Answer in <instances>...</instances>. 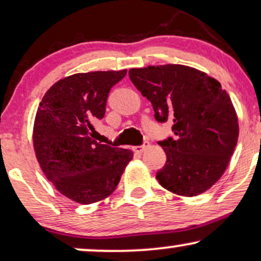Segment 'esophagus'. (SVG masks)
<instances>
[{
	"instance_id": "1",
	"label": "esophagus",
	"mask_w": 261,
	"mask_h": 261,
	"mask_svg": "<svg viewBox=\"0 0 261 261\" xmlns=\"http://www.w3.org/2000/svg\"><path fill=\"white\" fill-rule=\"evenodd\" d=\"M146 146H149V141H144L143 145L134 146V147H133V151H134V152H137V153H141V152H143L144 149H145Z\"/></svg>"
}]
</instances>
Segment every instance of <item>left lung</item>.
Wrapping results in <instances>:
<instances>
[{"label": "left lung", "instance_id": "1", "mask_svg": "<svg viewBox=\"0 0 261 261\" xmlns=\"http://www.w3.org/2000/svg\"><path fill=\"white\" fill-rule=\"evenodd\" d=\"M128 73L152 104L156 121L173 122L174 138L159 141L167 161L156 179L186 197L207 191L223 175L239 139L229 94L213 77L178 64L130 69Z\"/></svg>", "mask_w": 261, "mask_h": 261}]
</instances>
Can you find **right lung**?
<instances>
[{
  "instance_id": "add662e5",
  "label": "right lung",
  "mask_w": 261,
  "mask_h": 261,
  "mask_svg": "<svg viewBox=\"0 0 261 261\" xmlns=\"http://www.w3.org/2000/svg\"><path fill=\"white\" fill-rule=\"evenodd\" d=\"M127 73L93 71L65 77L48 89L34 124V147L44 175L60 194L91 204L111 195L130 150L94 140L95 121L105 115L110 89Z\"/></svg>"
}]
</instances>
